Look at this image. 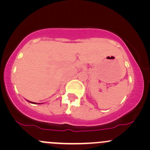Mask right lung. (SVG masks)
Here are the masks:
<instances>
[{
    "label": "right lung",
    "instance_id": "obj_1",
    "mask_svg": "<svg viewBox=\"0 0 150 150\" xmlns=\"http://www.w3.org/2000/svg\"><path fill=\"white\" fill-rule=\"evenodd\" d=\"M29 102V101H28ZM30 103H33V104H35V102H30Z\"/></svg>",
    "mask_w": 150,
    "mask_h": 150
}]
</instances>
